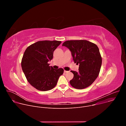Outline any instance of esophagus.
<instances>
[{
	"label": "esophagus",
	"mask_w": 126,
	"mask_h": 126,
	"mask_svg": "<svg viewBox=\"0 0 126 126\" xmlns=\"http://www.w3.org/2000/svg\"><path fill=\"white\" fill-rule=\"evenodd\" d=\"M64 73H68L69 71H65V70H64Z\"/></svg>",
	"instance_id": "obj_1"
}]
</instances>
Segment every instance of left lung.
Returning <instances> with one entry per match:
<instances>
[{
	"instance_id": "obj_1",
	"label": "left lung",
	"mask_w": 126,
	"mask_h": 126,
	"mask_svg": "<svg viewBox=\"0 0 126 126\" xmlns=\"http://www.w3.org/2000/svg\"><path fill=\"white\" fill-rule=\"evenodd\" d=\"M62 46L70 50L74 62L79 64L78 72L71 71L74 74L73 78L70 81L71 85L77 89L90 86L98 77L102 65L98 46L85 40L66 41Z\"/></svg>"
}]
</instances>
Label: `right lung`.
I'll use <instances>...</instances> for the list:
<instances>
[{
  "instance_id": "right-lung-1",
  "label": "right lung",
  "mask_w": 126,
  "mask_h": 126,
  "mask_svg": "<svg viewBox=\"0 0 126 126\" xmlns=\"http://www.w3.org/2000/svg\"><path fill=\"white\" fill-rule=\"evenodd\" d=\"M61 43L56 40L39 41L24 52L21 61L23 72L28 82L38 90L46 91L54 88L64 72L62 68L54 69L48 63Z\"/></svg>"
}]
</instances>
